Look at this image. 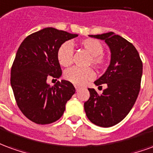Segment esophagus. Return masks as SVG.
<instances>
[{
	"instance_id": "obj_1",
	"label": "esophagus",
	"mask_w": 153,
	"mask_h": 153,
	"mask_svg": "<svg viewBox=\"0 0 153 153\" xmlns=\"http://www.w3.org/2000/svg\"><path fill=\"white\" fill-rule=\"evenodd\" d=\"M75 88H76V91H78V90L81 89V88L79 87V86H77V85H75Z\"/></svg>"
}]
</instances>
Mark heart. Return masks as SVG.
<instances>
[{
	"mask_svg": "<svg viewBox=\"0 0 153 153\" xmlns=\"http://www.w3.org/2000/svg\"><path fill=\"white\" fill-rule=\"evenodd\" d=\"M81 45L84 48L90 57V64L98 68H103L107 65V59L102 53L103 46L98 40L86 38L81 41ZM57 59L61 66L69 67L73 61V45L71 42L66 41L61 45L57 51ZM64 77L67 81L76 85H82L88 81H91L95 77V72L92 68H72L67 70L64 73Z\"/></svg>",
	"mask_w": 153,
	"mask_h": 153,
	"instance_id": "b5f03b06",
	"label": "heart"
}]
</instances>
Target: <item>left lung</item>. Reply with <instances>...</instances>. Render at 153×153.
I'll return each instance as SVG.
<instances>
[{
  "mask_svg": "<svg viewBox=\"0 0 153 153\" xmlns=\"http://www.w3.org/2000/svg\"><path fill=\"white\" fill-rule=\"evenodd\" d=\"M90 36L105 41L111 51V62L105 73L94 81L96 85L107 84V88L100 95L94 89H88L90 99L84 103L85 112L94 125L111 127L126 117L138 98L142 60L135 47L121 36L110 32Z\"/></svg>",
  "mask_w": 153,
  "mask_h": 153,
  "instance_id": "left-lung-1",
  "label": "left lung"
}]
</instances>
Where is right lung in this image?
<instances>
[{
    "instance_id": "add662e5",
    "label": "right lung",
    "mask_w": 153,
    "mask_h": 153,
    "mask_svg": "<svg viewBox=\"0 0 153 153\" xmlns=\"http://www.w3.org/2000/svg\"><path fill=\"white\" fill-rule=\"evenodd\" d=\"M77 36L46 27L27 36L18 49L11 68L10 84L18 107L30 121L45 125L63 116L75 88L65 80L51 87L46 80L61 76L58 49Z\"/></svg>"
}]
</instances>
